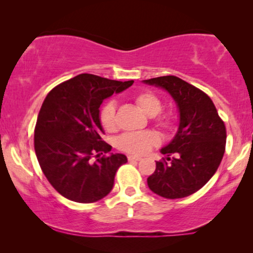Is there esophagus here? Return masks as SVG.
<instances>
[{
    "label": "esophagus",
    "instance_id": "obj_1",
    "mask_svg": "<svg viewBox=\"0 0 253 253\" xmlns=\"http://www.w3.org/2000/svg\"><path fill=\"white\" fill-rule=\"evenodd\" d=\"M127 160L129 161H140L141 158L136 157V155H129V157H127Z\"/></svg>",
    "mask_w": 253,
    "mask_h": 253
}]
</instances>
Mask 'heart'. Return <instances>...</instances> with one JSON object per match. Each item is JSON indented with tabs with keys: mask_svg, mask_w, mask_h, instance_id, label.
Listing matches in <instances>:
<instances>
[{
	"mask_svg": "<svg viewBox=\"0 0 253 253\" xmlns=\"http://www.w3.org/2000/svg\"><path fill=\"white\" fill-rule=\"evenodd\" d=\"M136 103L147 116H157L162 109V102L159 96L152 92H141L136 95ZM116 103L114 101L107 102L100 112V123L107 131L115 129ZM158 123L161 126L169 127V117H160ZM159 143V136L153 131H141V132H126L117 139V146L121 150L132 154H145L150 151L153 145Z\"/></svg>",
	"mask_w": 253,
	"mask_h": 253,
	"instance_id": "1",
	"label": "heart"
}]
</instances>
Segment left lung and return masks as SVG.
Here are the masks:
<instances>
[{"label": "left lung", "instance_id": "obj_1", "mask_svg": "<svg viewBox=\"0 0 253 253\" xmlns=\"http://www.w3.org/2000/svg\"><path fill=\"white\" fill-rule=\"evenodd\" d=\"M144 84L165 89L178 110V126L161 148L167 162L158 161L147 185L167 199L188 197L202 189L215 174L226 147V126L211 98L175 76L152 78ZM174 154V158L169 155Z\"/></svg>", "mask_w": 253, "mask_h": 253}]
</instances>
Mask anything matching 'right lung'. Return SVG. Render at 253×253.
I'll list each match as a JSON object with an SVG mask.
<instances>
[{
    "mask_svg": "<svg viewBox=\"0 0 253 253\" xmlns=\"http://www.w3.org/2000/svg\"><path fill=\"white\" fill-rule=\"evenodd\" d=\"M133 81L119 82L82 74L57 85L44 99L34 130V150L44 176L56 191L76 203H94L112 191L124 154L108 153L102 140L100 106ZM99 158L90 161L93 154Z\"/></svg>",
    "mask_w": 253,
    "mask_h": 253,
    "instance_id": "obj_1",
    "label": "right lung"
}]
</instances>
